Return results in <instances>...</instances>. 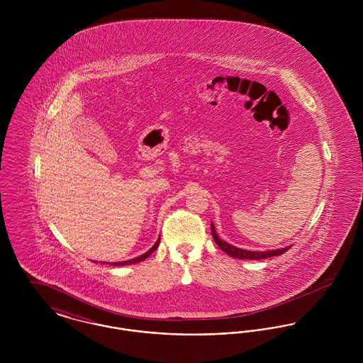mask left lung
<instances>
[{
	"label": "left lung",
	"instance_id": "obj_1",
	"mask_svg": "<svg viewBox=\"0 0 363 363\" xmlns=\"http://www.w3.org/2000/svg\"><path fill=\"white\" fill-rule=\"evenodd\" d=\"M211 233H212V237H213V241L216 242V245L227 253L228 256L234 257V259H268V257H275V256H280L283 253H286L290 246H286V247H281V249H277V250H268V252H252V250H245V249H240L237 246H233L230 243L220 240L216 234V230H215V225L211 223Z\"/></svg>",
	"mask_w": 363,
	"mask_h": 363
}]
</instances>
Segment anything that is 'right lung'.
Listing matches in <instances>:
<instances>
[{"mask_svg": "<svg viewBox=\"0 0 363 363\" xmlns=\"http://www.w3.org/2000/svg\"><path fill=\"white\" fill-rule=\"evenodd\" d=\"M159 242H160V238L155 242V245H154L148 252H145L144 255L138 256L136 259H128V261H122V262H107V264H110V265H129V264H136V262H140V261H144V259H147V257H150V256L155 252L156 249H157V246H159Z\"/></svg>", "mask_w": 363, "mask_h": 363, "instance_id": "add662e5", "label": "right lung"}]
</instances>
